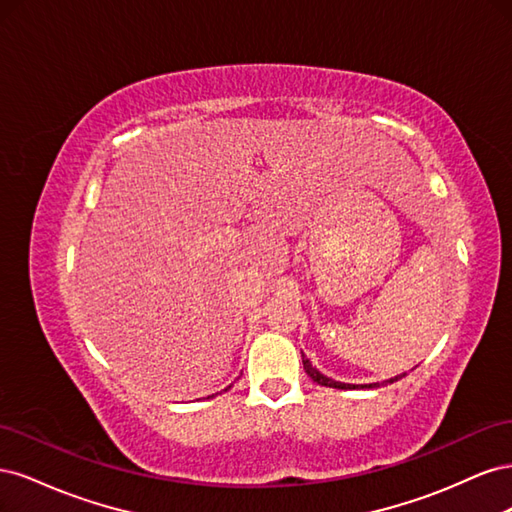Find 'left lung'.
<instances>
[{
  "label": "left lung",
  "instance_id": "1",
  "mask_svg": "<svg viewBox=\"0 0 512 512\" xmlns=\"http://www.w3.org/2000/svg\"><path fill=\"white\" fill-rule=\"evenodd\" d=\"M301 356H303V367H305V371H307V376L312 378L314 382H318L320 386H329V389H342V391H350V389H378V386L393 384L395 380H401V378L406 376V374H399V376L389 378V380H384V382H371V384H346V382H337V380H333V378H329V376H324L322 371H318L312 363H309V359H307V356H305L303 352H301Z\"/></svg>",
  "mask_w": 512,
  "mask_h": 512
}]
</instances>
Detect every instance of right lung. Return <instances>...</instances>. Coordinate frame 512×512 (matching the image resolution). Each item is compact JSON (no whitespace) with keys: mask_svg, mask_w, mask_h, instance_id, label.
Wrapping results in <instances>:
<instances>
[{"mask_svg":"<svg viewBox=\"0 0 512 512\" xmlns=\"http://www.w3.org/2000/svg\"><path fill=\"white\" fill-rule=\"evenodd\" d=\"M228 389H230V386H228ZM228 389H226V391H228Z\"/></svg>","mask_w":512,"mask_h":512,"instance_id":"obj_1","label":"right lung"}]
</instances>
